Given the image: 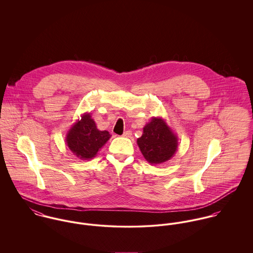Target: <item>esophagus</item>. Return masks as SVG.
<instances>
[{
  "label": "esophagus",
  "instance_id": "34e87169",
  "mask_svg": "<svg viewBox=\"0 0 253 253\" xmlns=\"http://www.w3.org/2000/svg\"><path fill=\"white\" fill-rule=\"evenodd\" d=\"M131 135H132V131H131V130H126V131H125L124 134H123L124 137H130Z\"/></svg>",
  "mask_w": 253,
  "mask_h": 253
}]
</instances>
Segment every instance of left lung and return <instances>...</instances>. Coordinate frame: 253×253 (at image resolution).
Masks as SVG:
<instances>
[{
	"instance_id": "left-lung-1",
	"label": "left lung",
	"mask_w": 253,
	"mask_h": 253,
	"mask_svg": "<svg viewBox=\"0 0 253 253\" xmlns=\"http://www.w3.org/2000/svg\"><path fill=\"white\" fill-rule=\"evenodd\" d=\"M137 145L151 165L169 161L177 151L176 134L161 117H153L143 127V134L137 139Z\"/></svg>"
}]
</instances>
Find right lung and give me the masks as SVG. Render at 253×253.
Listing matches in <instances>:
<instances>
[{
    "instance_id": "right-lung-1",
    "label": "right lung",
    "mask_w": 253,
    "mask_h": 253,
    "mask_svg": "<svg viewBox=\"0 0 253 253\" xmlns=\"http://www.w3.org/2000/svg\"><path fill=\"white\" fill-rule=\"evenodd\" d=\"M107 130H99L89 113L81 116L66 134V144L82 160H91L110 139Z\"/></svg>"
}]
</instances>
